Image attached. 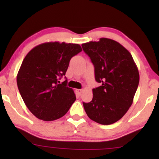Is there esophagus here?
I'll return each instance as SVG.
<instances>
[{
	"label": "esophagus",
	"mask_w": 159,
	"mask_h": 159,
	"mask_svg": "<svg viewBox=\"0 0 159 159\" xmlns=\"http://www.w3.org/2000/svg\"><path fill=\"white\" fill-rule=\"evenodd\" d=\"M76 92L78 94V95L80 96V95H81V94L83 93V90L82 89H76Z\"/></svg>",
	"instance_id": "esophagus-1"
}]
</instances>
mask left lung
Returning <instances> with one entry per match:
<instances>
[{"label": "left lung", "mask_w": 159, "mask_h": 159, "mask_svg": "<svg viewBox=\"0 0 159 159\" xmlns=\"http://www.w3.org/2000/svg\"><path fill=\"white\" fill-rule=\"evenodd\" d=\"M95 68L97 82L92 101L83 107L91 120L110 125L120 120L132 105L138 89V69L129 51L114 40L101 38L99 41L82 44Z\"/></svg>", "instance_id": "8db88e82"}]
</instances>
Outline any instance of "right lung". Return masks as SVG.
I'll use <instances>...</instances> for the list:
<instances>
[{
    "mask_svg": "<svg viewBox=\"0 0 159 159\" xmlns=\"http://www.w3.org/2000/svg\"><path fill=\"white\" fill-rule=\"evenodd\" d=\"M82 51L79 44L48 42L34 48L26 55L17 76L19 91L32 114L45 121L62 117L76 100L66 86L70 60Z\"/></svg>",
    "mask_w": 159,
    "mask_h": 159,
    "instance_id": "add662e5",
    "label": "right lung"
}]
</instances>
